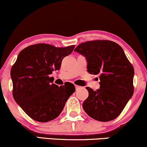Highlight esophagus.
<instances>
[{
	"label": "esophagus",
	"instance_id": "esophagus-1",
	"mask_svg": "<svg viewBox=\"0 0 147 147\" xmlns=\"http://www.w3.org/2000/svg\"><path fill=\"white\" fill-rule=\"evenodd\" d=\"M81 88V86H77V85H75V88L76 90H78V89H79Z\"/></svg>",
	"mask_w": 147,
	"mask_h": 147
}]
</instances>
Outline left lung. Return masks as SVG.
Here are the masks:
<instances>
[{
	"instance_id": "obj_1",
	"label": "left lung",
	"mask_w": 147,
	"mask_h": 147,
	"mask_svg": "<svg viewBox=\"0 0 147 147\" xmlns=\"http://www.w3.org/2000/svg\"><path fill=\"white\" fill-rule=\"evenodd\" d=\"M74 51L86 57L87 71L99 75V87H86L88 97L82 106L96 120L109 122L119 116L133 96L134 68L120 45L97 40L81 43Z\"/></svg>"
}]
</instances>
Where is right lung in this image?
Returning <instances> with one entry per match:
<instances>
[{
	"label": "right lung",
	"instance_id": "add662e5",
	"mask_svg": "<svg viewBox=\"0 0 147 147\" xmlns=\"http://www.w3.org/2000/svg\"><path fill=\"white\" fill-rule=\"evenodd\" d=\"M75 45L56 48L38 43L30 45L18 54L11 69L13 97L23 111L37 122L55 119L63 111L65 102L75 91L74 84L58 86L52 84L50 75L60 69L65 57Z\"/></svg>",
	"mask_w": 147,
	"mask_h": 147
}]
</instances>
